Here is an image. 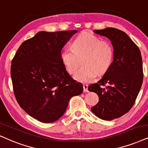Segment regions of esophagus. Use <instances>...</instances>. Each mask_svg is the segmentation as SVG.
I'll use <instances>...</instances> for the list:
<instances>
[{"mask_svg": "<svg viewBox=\"0 0 148 148\" xmlns=\"http://www.w3.org/2000/svg\"><path fill=\"white\" fill-rule=\"evenodd\" d=\"M83 91L84 92H88V85L87 84H84L83 85Z\"/></svg>", "mask_w": 148, "mask_h": 148, "instance_id": "1", "label": "esophagus"}]
</instances>
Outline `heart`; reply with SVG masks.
<instances>
[{
  "mask_svg": "<svg viewBox=\"0 0 148 148\" xmlns=\"http://www.w3.org/2000/svg\"><path fill=\"white\" fill-rule=\"evenodd\" d=\"M113 48L107 41H102L88 32H83L74 39L72 48H66L61 53V61L70 74L76 72L83 59V66L74 74L76 80L90 83L98 73L102 74L111 66Z\"/></svg>",
  "mask_w": 148,
  "mask_h": 148,
  "instance_id": "1",
  "label": "heart"
}]
</instances>
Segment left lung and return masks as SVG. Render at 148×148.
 <instances>
[{"mask_svg":"<svg viewBox=\"0 0 148 148\" xmlns=\"http://www.w3.org/2000/svg\"><path fill=\"white\" fill-rule=\"evenodd\" d=\"M93 32L111 41L114 55L103 76L88 87V90L99 96L98 103L91 110L99 118L113 120L130 111L141 89L143 78L141 52L121 30L108 27ZM105 84L108 85L106 88L101 87Z\"/></svg>","mask_w":148,"mask_h":148,"instance_id":"8db88e82","label":"left lung"}]
</instances>
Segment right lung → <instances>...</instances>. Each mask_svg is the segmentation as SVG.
Wrapping results in <instances>:
<instances>
[{
    "label": "right lung",
    "instance_id": "obj_1",
    "mask_svg": "<svg viewBox=\"0 0 148 148\" xmlns=\"http://www.w3.org/2000/svg\"><path fill=\"white\" fill-rule=\"evenodd\" d=\"M76 30L40 31L20 45L11 66L14 94L26 113L43 123L59 119L70 98L83 86L67 72L61 59L63 46Z\"/></svg>",
    "mask_w": 148,
    "mask_h": 148
}]
</instances>
